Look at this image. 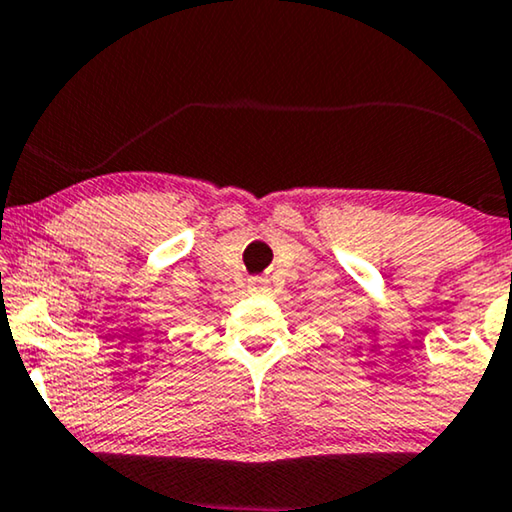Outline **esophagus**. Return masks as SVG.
Returning a JSON list of instances; mask_svg holds the SVG:
<instances>
[{
	"mask_svg": "<svg viewBox=\"0 0 512 512\" xmlns=\"http://www.w3.org/2000/svg\"><path fill=\"white\" fill-rule=\"evenodd\" d=\"M250 285H252V288H255V290H262L264 285H267V281H264V278H250Z\"/></svg>",
	"mask_w": 512,
	"mask_h": 512,
	"instance_id": "esophagus-1",
	"label": "esophagus"
}]
</instances>
